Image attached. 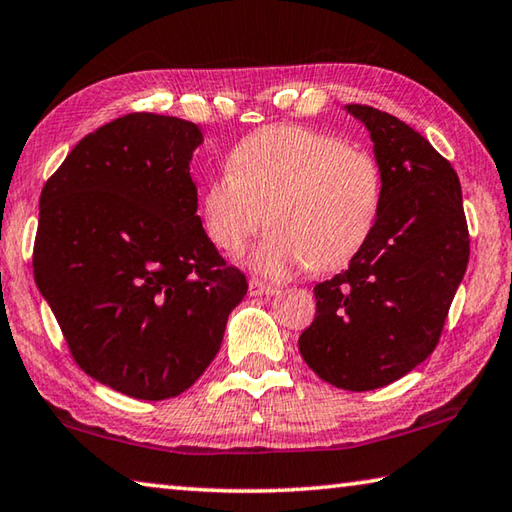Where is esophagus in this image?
<instances>
[{"label":"esophagus","instance_id":"obj_1","mask_svg":"<svg viewBox=\"0 0 512 512\" xmlns=\"http://www.w3.org/2000/svg\"><path fill=\"white\" fill-rule=\"evenodd\" d=\"M248 293L250 296H273V293H277L275 287H271V284H266L262 280H250L248 282Z\"/></svg>","mask_w":512,"mask_h":512}]
</instances>
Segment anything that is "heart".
Segmentation results:
<instances>
[{
	"mask_svg": "<svg viewBox=\"0 0 512 512\" xmlns=\"http://www.w3.org/2000/svg\"><path fill=\"white\" fill-rule=\"evenodd\" d=\"M381 169L359 146L305 126L275 124L244 137L228 169L203 189L201 221L212 244L228 255L250 250L248 266L268 280L300 268L334 271L350 264L377 228Z\"/></svg>",
	"mask_w": 512,
	"mask_h": 512,
	"instance_id": "heart-1",
	"label": "heart"
}]
</instances>
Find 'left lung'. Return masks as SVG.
Returning <instances> with one entry per match:
<instances>
[{
  "mask_svg": "<svg viewBox=\"0 0 512 512\" xmlns=\"http://www.w3.org/2000/svg\"><path fill=\"white\" fill-rule=\"evenodd\" d=\"M381 169L377 228L348 271L314 287L316 316L298 348L320 379L375 391L429 357L461 284L470 235L456 171L388 112L350 103Z\"/></svg>",
  "mask_w": 512,
  "mask_h": 512,
  "instance_id": "1",
  "label": "left lung"
}]
</instances>
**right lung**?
<instances>
[{
	"mask_svg": "<svg viewBox=\"0 0 512 512\" xmlns=\"http://www.w3.org/2000/svg\"><path fill=\"white\" fill-rule=\"evenodd\" d=\"M192 121L133 112L85 135L40 194L33 275L74 361L135 400L187 391L248 291L205 235Z\"/></svg>",
	"mask_w": 512,
	"mask_h": 512,
	"instance_id": "add662e5",
	"label": "right lung"
}]
</instances>
